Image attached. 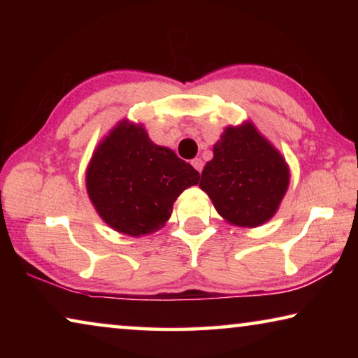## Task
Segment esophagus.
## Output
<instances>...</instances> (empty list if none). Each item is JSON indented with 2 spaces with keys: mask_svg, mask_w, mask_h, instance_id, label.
<instances>
[{
  "mask_svg": "<svg viewBox=\"0 0 358 358\" xmlns=\"http://www.w3.org/2000/svg\"><path fill=\"white\" fill-rule=\"evenodd\" d=\"M191 164H192L194 169H196V171L201 172L202 167H203V161L201 159V157H194V159L191 161Z\"/></svg>",
  "mask_w": 358,
  "mask_h": 358,
  "instance_id": "1",
  "label": "esophagus"
}]
</instances>
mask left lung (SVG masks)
I'll return each mask as SVG.
<instances>
[{
	"mask_svg": "<svg viewBox=\"0 0 358 358\" xmlns=\"http://www.w3.org/2000/svg\"><path fill=\"white\" fill-rule=\"evenodd\" d=\"M213 155L199 186L213 201L217 213L241 227L268 221L289 186L282 156L250 123L224 131Z\"/></svg>",
	"mask_w": 358,
	"mask_h": 358,
	"instance_id": "8db88e82",
	"label": "left lung"
}]
</instances>
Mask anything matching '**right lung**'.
I'll use <instances>...</instances> for the list:
<instances>
[{"label": "right lung", "mask_w": 358, "mask_h": 358, "mask_svg": "<svg viewBox=\"0 0 358 358\" xmlns=\"http://www.w3.org/2000/svg\"><path fill=\"white\" fill-rule=\"evenodd\" d=\"M199 178L172 150L151 142L142 126L123 121L93 155L87 187L108 226L138 237L164 226L177 197Z\"/></svg>", "instance_id": "obj_1"}]
</instances>
